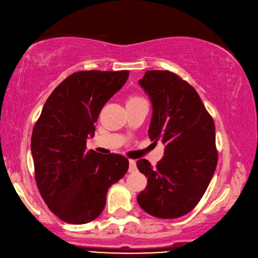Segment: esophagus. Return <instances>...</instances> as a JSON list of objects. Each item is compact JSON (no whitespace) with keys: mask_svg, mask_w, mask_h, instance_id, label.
I'll return each mask as SVG.
<instances>
[{"mask_svg":"<svg viewBox=\"0 0 258 258\" xmlns=\"http://www.w3.org/2000/svg\"><path fill=\"white\" fill-rule=\"evenodd\" d=\"M137 170V163L135 160H129V172H135Z\"/></svg>","mask_w":258,"mask_h":258,"instance_id":"obj_1","label":"esophagus"}]
</instances>
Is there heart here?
<instances>
[{
    "label": "heart",
    "instance_id": "heart-1",
    "mask_svg": "<svg viewBox=\"0 0 258 258\" xmlns=\"http://www.w3.org/2000/svg\"><path fill=\"white\" fill-rule=\"evenodd\" d=\"M137 100H141V99H140V98H136V97H134V98H130V99H129V101H128V102H132V101H137Z\"/></svg>",
    "mask_w": 258,
    "mask_h": 258
}]
</instances>
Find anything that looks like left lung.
<instances>
[{
    "instance_id": "left-lung-1",
    "label": "left lung",
    "mask_w": 258,
    "mask_h": 258,
    "mask_svg": "<svg viewBox=\"0 0 258 258\" xmlns=\"http://www.w3.org/2000/svg\"><path fill=\"white\" fill-rule=\"evenodd\" d=\"M139 85L153 107L148 137L165 144V156L153 167L137 161L147 177L138 204L158 218L181 217L197 206L217 165L215 126L194 87L170 71H146Z\"/></svg>"
}]
</instances>
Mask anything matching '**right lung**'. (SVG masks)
<instances>
[{"mask_svg":"<svg viewBox=\"0 0 258 258\" xmlns=\"http://www.w3.org/2000/svg\"><path fill=\"white\" fill-rule=\"evenodd\" d=\"M128 76L129 71L73 73L51 92L35 123L31 152L36 185L49 210L66 223L96 220L108 188L128 171L123 156L86 147L101 110Z\"/></svg>","mask_w":258,"mask_h":258,"instance_id":"right-lung-1","label":"right lung"}]
</instances>
